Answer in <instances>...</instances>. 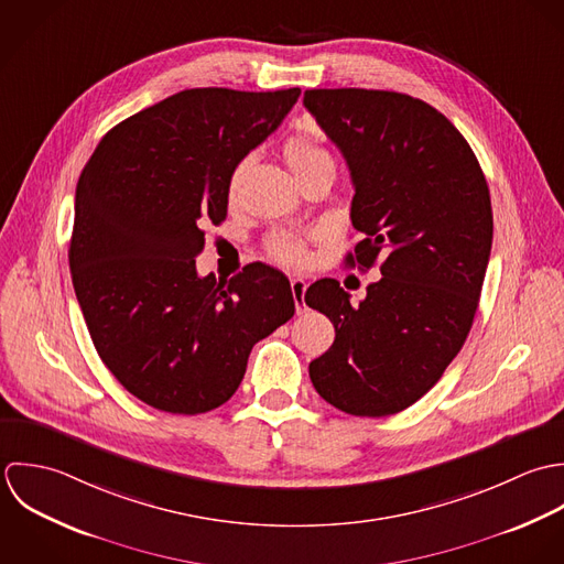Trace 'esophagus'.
<instances>
[{
  "instance_id": "34e87169",
  "label": "esophagus",
  "mask_w": 564,
  "mask_h": 564,
  "mask_svg": "<svg viewBox=\"0 0 564 564\" xmlns=\"http://www.w3.org/2000/svg\"><path fill=\"white\" fill-rule=\"evenodd\" d=\"M290 288H292V296H294V303H296V312L301 314L305 310V290H307V283L305 279H292L290 281Z\"/></svg>"
}]
</instances>
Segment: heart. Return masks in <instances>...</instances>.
<instances>
[{"label":"heart","mask_w":564,"mask_h":564,"mask_svg":"<svg viewBox=\"0 0 564 564\" xmlns=\"http://www.w3.org/2000/svg\"><path fill=\"white\" fill-rule=\"evenodd\" d=\"M283 156H285L288 165L292 167V172H294L296 176H301V174H305V172H310V170H314V167H321V165H332V167H336L334 154H332L325 145L316 143L314 139H310V137H305V134H294V137H290V139L285 141V145H283ZM248 161H250V159L239 161V163L235 165V170L230 172V178H228V196H230V198H232L235 192H237L239 178H241V174H243ZM270 252H272L279 261H283V263L299 265V263L305 261V248H303V243H301L299 239H294V237H288V235L274 237V239L270 241Z\"/></svg>","instance_id":"b5f03b06"}]
</instances>
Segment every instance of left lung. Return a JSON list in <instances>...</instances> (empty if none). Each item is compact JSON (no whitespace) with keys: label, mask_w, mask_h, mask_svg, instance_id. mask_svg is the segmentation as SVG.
<instances>
[{"label":"left lung","mask_w":564,"mask_h":564,"mask_svg":"<svg viewBox=\"0 0 564 564\" xmlns=\"http://www.w3.org/2000/svg\"><path fill=\"white\" fill-rule=\"evenodd\" d=\"M303 105L350 170L364 239L346 263L381 259L359 305L336 279L310 285L305 303L336 327L310 377L346 414L390 416L436 386L470 332L492 246L488 185L459 130L419 98L310 89Z\"/></svg>","instance_id":"1"}]
</instances>
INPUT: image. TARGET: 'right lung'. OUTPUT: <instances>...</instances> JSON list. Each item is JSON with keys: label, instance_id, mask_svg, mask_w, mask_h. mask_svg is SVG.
I'll return each mask as SVG.
<instances>
[{"label": "right lung", "instance_id": "1", "mask_svg": "<svg viewBox=\"0 0 564 564\" xmlns=\"http://www.w3.org/2000/svg\"><path fill=\"white\" fill-rule=\"evenodd\" d=\"M301 89H187L111 128L85 165L69 268L94 346L139 401L170 414L220 408L259 339L294 316L283 272L250 263L198 276L200 223L220 225L235 165Z\"/></svg>", "mask_w": 564, "mask_h": 564}]
</instances>
